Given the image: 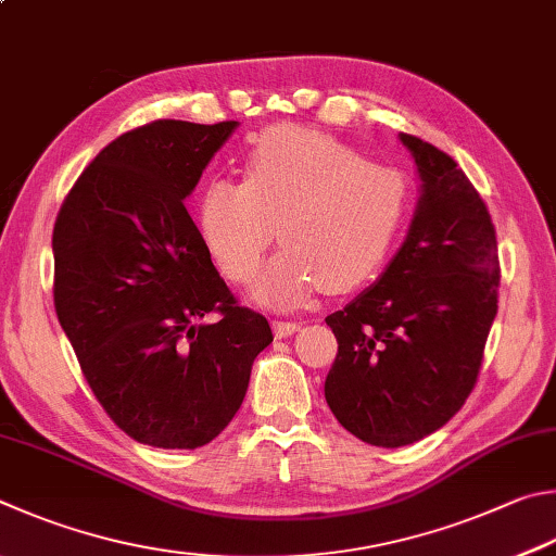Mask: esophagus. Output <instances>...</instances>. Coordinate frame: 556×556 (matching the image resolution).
<instances>
[{
    "label": "esophagus",
    "mask_w": 556,
    "mask_h": 556,
    "mask_svg": "<svg viewBox=\"0 0 556 556\" xmlns=\"http://www.w3.org/2000/svg\"><path fill=\"white\" fill-rule=\"evenodd\" d=\"M301 328V323L296 320H271V330H275L277 338H289Z\"/></svg>",
    "instance_id": "obj_1"
}]
</instances>
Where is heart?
I'll use <instances>...</instances> for the list:
<instances>
[{"mask_svg":"<svg viewBox=\"0 0 556 556\" xmlns=\"http://www.w3.org/2000/svg\"><path fill=\"white\" fill-rule=\"evenodd\" d=\"M406 211V181L355 148L304 126H275L245 157L243 181L214 179L199 197L204 245L230 279L255 275L275 240L287 248L252 281L250 296L294 306L313 289L350 291L375 275Z\"/></svg>","mask_w":556,"mask_h":556,"instance_id":"heart-1","label":"heart"}]
</instances>
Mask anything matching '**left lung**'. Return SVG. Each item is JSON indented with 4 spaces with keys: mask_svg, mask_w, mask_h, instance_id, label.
Listing matches in <instances>:
<instances>
[{
    "mask_svg": "<svg viewBox=\"0 0 556 556\" xmlns=\"http://www.w3.org/2000/svg\"><path fill=\"white\" fill-rule=\"evenodd\" d=\"M399 138L420 179L408 236L375 285L326 318L338 338L326 401L342 428L377 447L413 445L464 406L498 311L486 204L447 153Z\"/></svg>",
    "mask_w": 556,
    "mask_h": 556,
    "instance_id": "left-lung-1",
    "label": "left lung"
}]
</instances>
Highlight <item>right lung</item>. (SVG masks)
Returning <instances> with one entry per match:
<instances>
[{
    "label": "right lung",
    "mask_w": 556,
    "mask_h": 556,
    "mask_svg": "<svg viewBox=\"0 0 556 556\" xmlns=\"http://www.w3.org/2000/svg\"><path fill=\"white\" fill-rule=\"evenodd\" d=\"M236 128L128 130L79 175L53 228L60 326L109 418L150 447L214 440L271 342L267 318L236 304L185 208Z\"/></svg>",
    "instance_id": "obj_1"
}]
</instances>
